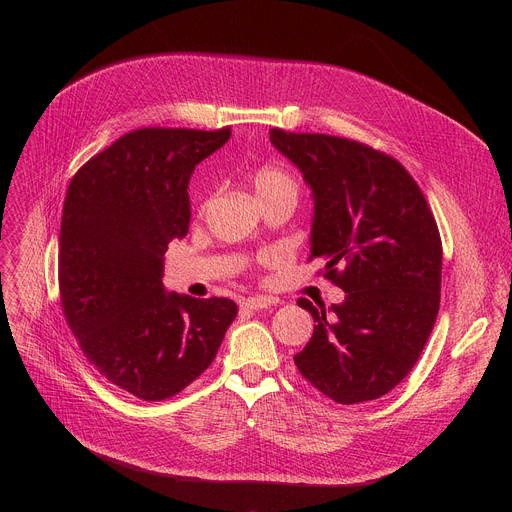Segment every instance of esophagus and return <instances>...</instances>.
I'll use <instances>...</instances> for the list:
<instances>
[{
    "mask_svg": "<svg viewBox=\"0 0 512 512\" xmlns=\"http://www.w3.org/2000/svg\"><path fill=\"white\" fill-rule=\"evenodd\" d=\"M276 305V299L270 297H253V299H245L240 303V309H247V311H261Z\"/></svg>",
    "mask_w": 512,
    "mask_h": 512,
    "instance_id": "esophagus-1",
    "label": "esophagus"
}]
</instances>
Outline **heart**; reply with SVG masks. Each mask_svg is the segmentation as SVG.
Returning a JSON list of instances; mask_svg holds the SVG:
<instances>
[{"label": "heart", "mask_w": 512, "mask_h": 512, "mask_svg": "<svg viewBox=\"0 0 512 512\" xmlns=\"http://www.w3.org/2000/svg\"><path fill=\"white\" fill-rule=\"evenodd\" d=\"M251 182H253L255 193L259 195L263 205H270L280 199H292L294 203H297L299 182L294 180V176L290 172H286L280 166L265 164V166L255 168L251 172ZM201 207L205 209L207 201H203Z\"/></svg>", "instance_id": "obj_1"}]
</instances>
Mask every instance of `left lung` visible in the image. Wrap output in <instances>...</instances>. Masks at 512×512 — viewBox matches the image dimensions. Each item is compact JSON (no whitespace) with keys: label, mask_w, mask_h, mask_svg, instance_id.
<instances>
[{"label":"left lung","mask_w":512,"mask_h":512,"mask_svg":"<svg viewBox=\"0 0 512 512\" xmlns=\"http://www.w3.org/2000/svg\"><path fill=\"white\" fill-rule=\"evenodd\" d=\"M299 166L315 211L311 257L346 297L315 307L313 336L294 355L299 371L340 405L375 400L405 380L440 309L442 240L419 184L392 155L319 132L270 130Z\"/></svg>","instance_id":"left-lung-1"}]
</instances>
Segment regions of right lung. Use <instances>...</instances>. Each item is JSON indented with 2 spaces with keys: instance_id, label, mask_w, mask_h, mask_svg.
Masks as SVG:
<instances>
[{
  "instance_id": "add662e5",
  "label": "right lung",
  "mask_w": 512,
  "mask_h": 512,
  "mask_svg": "<svg viewBox=\"0 0 512 512\" xmlns=\"http://www.w3.org/2000/svg\"><path fill=\"white\" fill-rule=\"evenodd\" d=\"M228 139L230 126L132 130L68 186L58 255L64 317L103 378L147 402L195 382L238 311L230 299L161 284L168 242L191 222L188 180Z\"/></svg>"
}]
</instances>
